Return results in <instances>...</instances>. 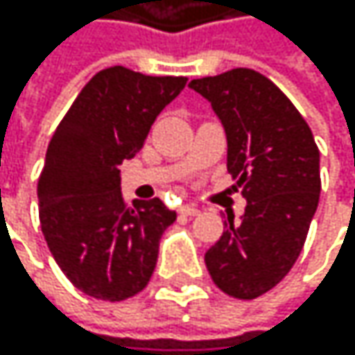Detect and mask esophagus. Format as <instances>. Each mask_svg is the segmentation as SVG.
Returning a JSON list of instances; mask_svg holds the SVG:
<instances>
[{
	"instance_id": "1",
	"label": "esophagus",
	"mask_w": 355,
	"mask_h": 355,
	"mask_svg": "<svg viewBox=\"0 0 355 355\" xmlns=\"http://www.w3.org/2000/svg\"><path fill=\"white\" fill-rule=\"evenodd\" d=\"M183 215H189V217H196L198 213H200V209L198 207H193V204H183V207L179 209Z\"/></svg>"
}]
</instances>
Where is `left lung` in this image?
<instances>
[{"label": "left lung", "mask_w": 355, "mask_h": 355, "mask_svg": "<svg viewBox=\"0 0 355 355\" xmlns=\"http://www.w3.org/2000/svg\"><path fill=\"white\" fill-rule=\"evenodd\" d=\"M227 138V172L247 198L245 215H227L207 251L209 275L227 296L253 300L290 272L318 211L320 148L296 106L264 74L236 67L196 78Z\"/></svg>", "instance_id": "obj_1"}]
</instances>
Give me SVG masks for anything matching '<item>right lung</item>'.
<instances>
[{
  "label": "right lung",
  "instance_id": "right-lung-1",
  "mask_svg": "<svg viewBox=\"0 0 355 355\" xmlns=\"http://www.w3.org/2000/svg\"><path fill=\"white\" fill-rule=\"evenodd\" d=\"M185 83L106 67L83 87L51 138L37 181L40 225L63 275L91 298H132L155 270L159 239L176 213L159 198L130 209L119 166L140 151Z\"/></svg>",
  "mask_w": 355,
  "mask_h": 355
}]
</instances>
